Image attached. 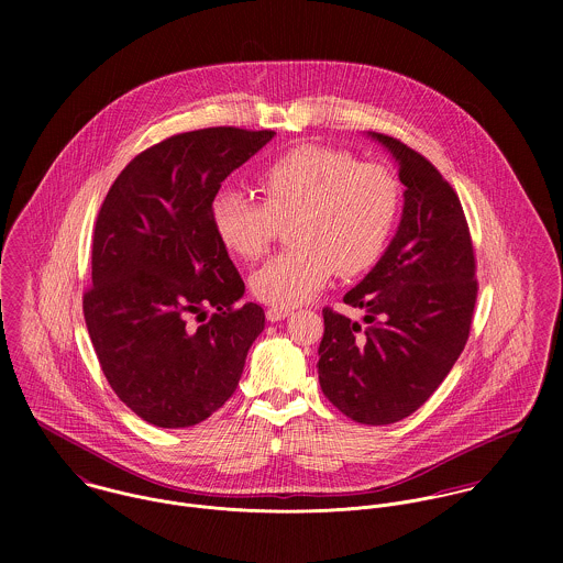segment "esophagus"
Returning <instances> with one entry per match:
<instances>
[{"mask_svg": "<svg viewBox=\"0 0 563 563\" xmlns=\"http://www.w3.org/2000/svg\"><path fill=\"white\" fill-rule=\"evenodd\" d=\"M290 308H268L266 310V319L271 322L282 321V319H286V317H290Z\"/></svg>", "mask_w": 563, "mask_h": 563, "instance_id": "1", "label": "esophagus"}]
</instances>
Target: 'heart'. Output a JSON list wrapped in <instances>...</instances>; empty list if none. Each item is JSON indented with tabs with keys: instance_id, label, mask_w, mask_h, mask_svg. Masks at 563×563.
Segmentation results:
<instances>
[{
	"instance_id": "heart-1",
	"label": "heart",
	"mask_w": 563,
	"mask_h": 563,
	"mask_svg": "<svg viewBox=\"0 0 563 563\" xmlns=\"http://www.w3.org/2000/svg\"><path fill=\"white\" fill-rule=\"evenodd\" d=\"M255 188L262 203L234 190L217 195L210 221L241 260H257L288 225L292 246L251 275L253 295L275 308L312 299L333 273L368 271L390 241L401 206V186L388 166L321 145L264 164Z\"/></svg>"
}]
</instances>
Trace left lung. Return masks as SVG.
Here are the masks:
<instances>
[{
  "instance_id": "left-lung-1",
  "label": "left lung",
  "mask_w": 563,
  "mask_h": 563,
  "mask_svg": "<svg viewBox=\"0 0 563 563\" xmlns=\"http://www.w3.org/2000/svg\"><path fill=\"white\" fill-rule=\"evenodd\" d=\"M399 162L401 223L375 268L344 295L364 322L322 310V395L362 424H393L427 401L462 355L477 301L471 230L453 186L402 145L371 132Z\"/></svg>"
}]
</instances>
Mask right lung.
I'll list each match as a JSON object with an SVG mask.
<instances>
[{
    "mask_svg": "<svg viewBox=\"0 0 563 563\" xmlns=\"http://www.w3.org/2000/svg\"><path fill=\"white\" fill-rule=\"evenodd\" d=\"M273 136L175 134L130 162L101 203L84 319L110 388L150 424L192 427L223 407L264 329L257 303L236 306L244 282L210 208L221 181Z\"/></svg>",
    "mask_w": 563,
    "mask_h": 563,
    "instance_id": "right-lung-1",
    "label": "right lung"
}]
</instances>
